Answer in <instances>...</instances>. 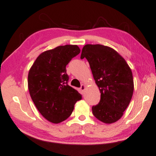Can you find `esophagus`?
I'll use <instances>...</instances> for the list:
<instances>
[{"label":"esophagus","instance_id":"1","mask_svg":"<svg viewBox=\"0 0 156 156\" xmlns=\"http://www.w3.org/2000/svg\"><path fill=\"white\" fill-rule=\"evenodd\" d=\"M85 89H86V85H84V84H82L81 86H80V91H81L82 92H83L84 90H85Z\"/></svg>","mask_w":156,"mask_h":156}]
</instances>
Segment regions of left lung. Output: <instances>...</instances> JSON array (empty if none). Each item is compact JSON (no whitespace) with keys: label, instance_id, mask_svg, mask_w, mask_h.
Returning a JSON list of instances; mask_svg holds the SVG:
<instances>
[{"label":"left lung","instance_id":"8db88e82","mask_svg":"<svg viewBox=\"0 0 156 156\" xmlns=\"http://www.w3.org/2000/svg\"><path fill=\"white\" fill-rule=\"evenodd\" d=\"M80 58L89 62L101 93L99 104L92 107L94 115L105 123H115L122 117L132 99V70L115 50L103 45H85Z\"/></svg>","mask_w":156,"mask_h":156}]
</instances>
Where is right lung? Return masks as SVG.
Here are the masks:
<instances>
[{"label":"right lung","instance_id":"obj_1","mask_svg":"<svg viewBox=\"0 0 156 156\" xmlns=\"http://www.w3.org/2000/svg\"><path fill=\"white\" fill-rule=\"evenodd\" d=\"M77 45L59 46L41 53L28 73V89L37 110L46 120L61 123L70 117L81 95L67 84L66 65L80 53Z\"/></svg>","mask_w":156,"mask_h":156}]
</instances>
